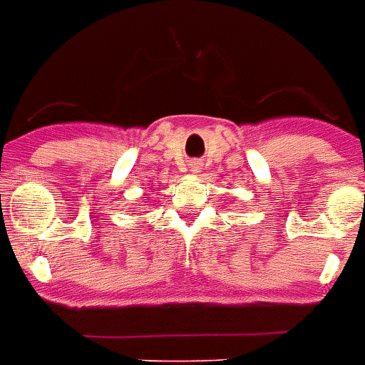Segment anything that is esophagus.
I'll use <instances>...</instances> for the list:
<instances>
[{
	"mask_svg": "<svg viewBox=\"0 0 365 365\" xmlns=\"http://www.w3.org/2000/svg\"><path fill=\"white\" fill-rule=\"evenodd\" d=\"M188 168H190L192 173H200L203 165H201V162H197V160H192L190 164H188Z\"/></svg>",
	"mask_w": 365,
	"mask_h": 365,
	"instance_id": "esophagus-1",
	"label": "esophagus"
}]
</instances>
